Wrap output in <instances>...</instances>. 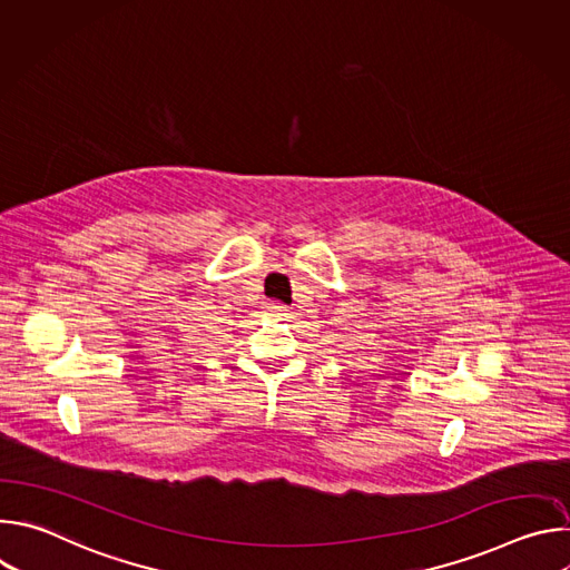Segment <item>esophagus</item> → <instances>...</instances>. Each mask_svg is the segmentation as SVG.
<instances>
[{
    "label": "esophagus",
    "mask_w": 570,
    "mask_h": 570,
    "mask_svg": "<svg viewBox=\"0 0 570 570\" xmlns=\"http://www.w3.org/2000/svg\"><path fill=\"white\" fill-rule=\"evenodd\" d=\"M271 315H275V317H284V315H288V306H284L282 302H266V306H264Z\"/></svg>",
    "instance_id": "obj_1"
}]
</instances>
